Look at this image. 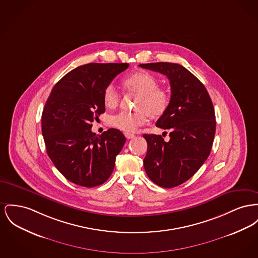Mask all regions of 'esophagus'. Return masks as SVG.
<instances>
[{
	"instance_id": "obj_1",
	"label": "esophagus",
	"mask_w": 258,
	"mask_h": 258,
	"mask_svg": "<svg viewBox=\"0 0 258 258\" xmlns=\"http://www.w3.org/2000/svg\"><path fill=\"white\" fill-rule=\"evenodd\" d=\"M124 136H125V137H126L127 139H132V138H135V137H136V136L133 135V134H124Z\"/></svg>"
}]
</instances>
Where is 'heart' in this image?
I'll return each instance as SVG.
<instances>
[{"label": "heart", "mask_w": 258, "mask_h": 258, "mask_svg": "<svg viewBox=\"0 0 258 258\" xmlns=\"http://www.w3.org/2000/svg\"><path fill=\"white\" fill-rule=\"evenodd\" d=\"M123 88L128 93L137 95L136 112H120L110 118V124L125 134L136 133L143 125L148 117L152 120L161 118L169 105V94L165 89L158 87L156 77L138 71L126 77L122 81ZM120 94L109 85L103 91V102L107 108H116L120 103Z\"/></svg>", "instance_id": "b5f03b06"}]
</instances>
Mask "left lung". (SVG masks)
Wrapping results in <instances>:
<instances>
[{"mask_svg":"<svg viewBox=\"0 0 258 258\" xmlns=\"http://www.w3.org/2000/svg\"><path fill=\"white\" fill-rule=\"evenodd\" d=\"M139 66L169 80V105L156 122L169 131V141L143 135L148 144L143 165L155 184L173 188L191 178L210 156L216 126L214 108L205 86L182 65L157 62Z\"/></svg>","mask_w":258,"mask_h":258,"instance_id":"8db88e82","label":"left lung"}]
</instances>
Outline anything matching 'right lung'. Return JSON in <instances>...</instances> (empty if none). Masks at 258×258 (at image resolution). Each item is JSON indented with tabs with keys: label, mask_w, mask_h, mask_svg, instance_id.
Here are the masks:
<instances>
[{
	"label": "right lung",
	"mask_w": 258,
	"mask_h": 258,
	"mask_svg": "<svg viewBox=\"0 0 258 258\" xmlns=\"http://www.w3.org/2000/svg\"><path fill=\"white\" fill-rule=\"evenodd\" d=\"M127 63H89L55 84L42 114L46 153L69 181L84 187L101 185L110 177L125 137L117 128L100 136L91 122L105 112L103 91Z\"/></svg>",
	"instance_id": "add662e5"
}]
</instances>
